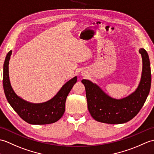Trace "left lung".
<instances>
[{
    "label": "left lung",
    "mask_w": 154,
    "mask_h": 154,
    "mask_svg": "<svg viewBox=\"0 0 154 154\" xmlns=\"http://www.w3.org/2000/svg\"><path fill=\"white\" fill-rule=\"evenodd\" d=\"M142 59L141 80L136 90L127 97L117 100L106 94L97 84L82 80L86 88L88 109L95 121L107 124H122L131 121L144 105L151 87V70L148 53L140 49Z\"/></svg>",
    "instance_id": "left-lung-1"
}]
</instances>
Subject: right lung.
I'll return each mask as SVG.
<instances>
[{
	"label": "right lung",
	"mask_w": 154,
	"mask_h": 154,
	"mask_svg": "<svg viewBox=\"0 0 154 154\" xmlns=\"http://www.w3.org/2000/svg\"><path fill=\"white\" fill-rule=\"evenodd\" d=\"M11 54L12 51H10L6 54L3 66V88L9 104L20 117L29 124L47 125L59 121L65 111L66 97L76 83L77 76L64 84L50 100L42 103H29L18 96L10 84L8 64Z\"/></svg>",
	"instance_id": "obj_1"
}]
</instances>
